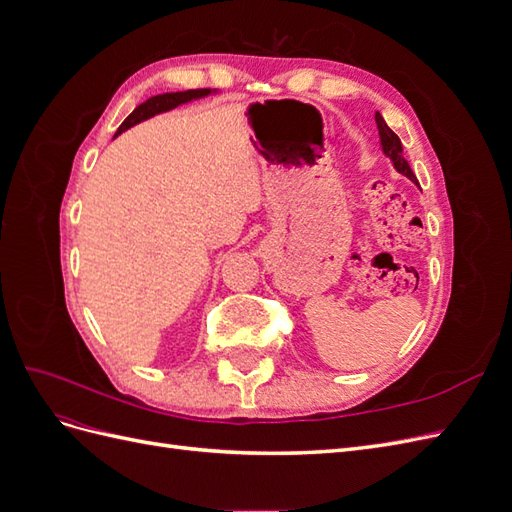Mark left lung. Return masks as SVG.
I'll list each match as a JSON object with an SVG mask.
<instances>
[{"label":"left lung","mask_w":512,"mask_h":512,"mask_svg":"<svg viewBox=\"0 0 512 512\" xmlns=\"http://www.w3.org/2000/svg\"><path fill=\"white\" fill-rule=\"evenodd\" d=\"M376 123H378V132H380L382 151L386 153V156H389V158L393 160L395 168L399 170L401 175H406L408 179H412L414 183H418V181H416V175L412 173L410 164L404 160V149H401L399 136H397L389 126H386V121L382 119V115H380V113H376Z\"/></svg>","instance_id":"left-lung-1"}]
</instances>
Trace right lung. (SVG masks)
Here are the masks:
<instances>
[{"mask_svg": "<svg viewBox=\"0 0 512 512\" xmlns=\"http://www.w3.org/2000/svg\"><path fill=\"white\" fill-rule=\"evenodd\" d=\"M209 94V89H188V91H177V94H160V96H153L149 100H145L143 104H138L134 111L123 119V123L119 126L117 134H121L123 130H128L132 126H136V123H141L153 115L158 113H164V111H170V108H175L183 102H190L194 98H203Z\"/></svg>", "mask_w": 512, "mask_h": 512, "instance_id": "obj_1", "label": "right lung"}]
</instances>
